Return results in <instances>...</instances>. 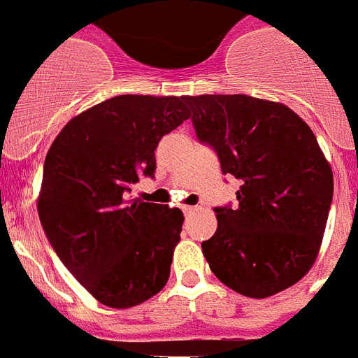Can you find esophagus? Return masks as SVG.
<instances>
[{
    "instance_id": "esophagus-1",
    "label": "esophagus",
    "mask_w": 358,
    "mask_h": 358,
    "mask_svg": "<svg viewBox=\"0 0 358 358\" xmlns=\"http://www.w3.org/2000/svg\"><path fill=\"white\" fill-rule=\"evenodd\" d=\"M197 210V207H192V205H185V207H182V213L185 214H192V213H196Z\"/></svg>"
}]
</instances>
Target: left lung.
<instances>
[{"label":"left lung","mask_w":358,"mask_h":358,"mask_svg":"<svg viewBox=\"0 0 358 358\" xmlns=\"http://www.w3.org/2000/svg\"><path fill=\"white\" fill-rule=\"evenodd\" d=\"M197 138L240 179L238 205L216 207L201 244L220 281L248 297L273 296L318 257L333 201V170L318 140L287 105L244 94L187 96Z\"/></svg>","instance_id":"8db88e82"}]
</instances>
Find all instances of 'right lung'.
<instances>
[{
  "label": "right lung",
  "instance_id": "right-lung-1",
  "mask_svg": "<svg viewBox=\"0 0 358 358\" xmlns=\"http://www.w3.org/2000/svg\"><path fill=\"white\" fill-rule=\"evenodd\" d=\"M190 114L185 96H116L77 114L44 162L38 216L51 248L99 303L129 308L164 288L185 216L129 199L155 150Z\"/></svg>",
  "mask_w": 358,
  "mask_h": 358
}]
</instances>
